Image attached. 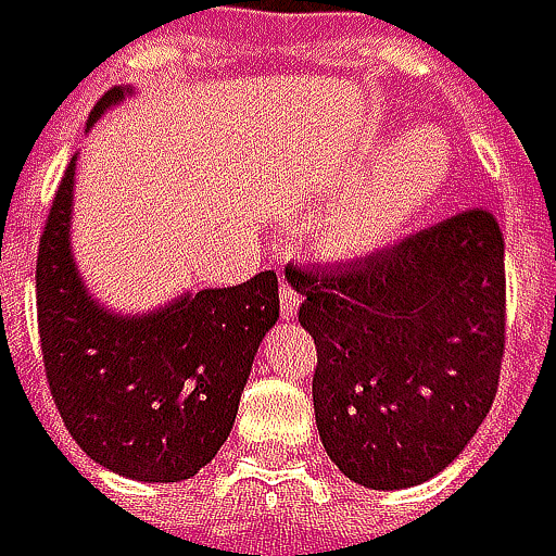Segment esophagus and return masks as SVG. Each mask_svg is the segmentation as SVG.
I'll list each match as a JSON object with an SVG mask.
<instances>
[{"label":"esophagus","mask_w":556,"mask_h":556,"mask_svg":"<svg viewBox=\"0 0 556 556\" xmlns=\"http://www.w3.org/2000/svg\"><path fill=\"white\" fill-rule=\"evenodd\" d=\"M299 302H302V299H299V292L282 279V282H279V312H282V318H295Z\"/></svg>","instance_id":"esophagus-1"}]
</instances>
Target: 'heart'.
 <instances>
[{
    "instance_id": "heart-1",
    "label": "heart",
    "mask_w": 556,
    "mask_h": 556,
    "mask_svg": "<svg viewBox=\"0 0 556 556\" xmlns=\"http://www.w3.org/2000/svg\"><path fill=\"white\" fill-rule=\"evenodd\" d=\"M451 144L434 128H415L392 144L383 164L351 189L315 228L325 257L361 261L395 241L447 186ZM364 164L354 167V176Z\"/></svg>"
}]
</instances>
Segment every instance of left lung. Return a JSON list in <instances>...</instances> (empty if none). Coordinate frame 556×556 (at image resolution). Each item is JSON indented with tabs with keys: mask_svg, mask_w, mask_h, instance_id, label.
<instances>
[{
	"mask_svg": "<svg viewBox=\"0 0 556 556\" xmlns=\"http://www.w3.org/2000/svg\"><path fill=\"white\" fill-rule=\"evenodd\" d=\"M315 338V425L367 490L438 477L483 425L505 354V241L460 212L344 267H286Z\"/></svg>",
	"mask_w": 556,
	"mask_h": 556,
	"instance_id": "8db88e82",
	"label": "left lung"
}]
</instances>
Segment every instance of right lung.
<instances>
[{"instance_id": "1", "label": "right lung", "mask_w": 556, "mask_h": 556, "mask_svg": "<svg viewBox=\"0 0 556 556\" xmlns=\"http://www.w3.org/2000/svg\"><path fill=\"white\" fill-rule=\"evenodd\" d=\"M128 89H109L86 128ZM76 157L63 173L38 244V334L56 412L105 470L176 483L228 441L254 354L279 318L274 270L228 289L182 292L118 315L92 299L70 251Z\"/></svg>"}]
</instances>
